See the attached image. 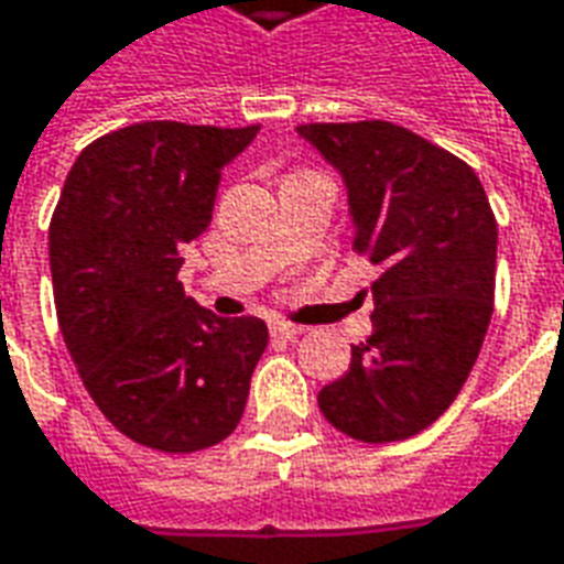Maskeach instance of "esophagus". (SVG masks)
<instances>
[{
	"label": "esophagus",
	"mask_w": 564,
	"mask_h": 564,
	"mask_svg": "<svg viewBox=\"0 0 564 564\" xmlns=\"http://www.w3.org/2000/svg\"><path fill=\"white\" fill-rule=\"evenodd\" d=\"M271 332H274V335H281V338H295V335H302V332H305V326H295V323L274 319V323H271Z\"/></svg>",
	"instance_id": "esophagus-1"
}]
</instances>
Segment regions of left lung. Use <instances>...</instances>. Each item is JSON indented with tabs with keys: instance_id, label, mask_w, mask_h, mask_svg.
Wrapping results in <instances>:
<instances>
[{
	"instance_id": "left-lung-1",
	"label": "left lung",
	"mask_w": 564,
	"mask_h": 564,
	"mask_svg": "<svg viewBox=\"0 0 564 564\" xmlns=\"http://www.w3.org/2000/svg\"><path fill=\"white\" fill-rule=\"evenodd\" d=\"M341 174L354 250L380 269L371 335L319 390L338 432L387 444L447 411L484 347L498 226L471 165L387 120L295 129Z\"/></svg>"
}]
</instances>
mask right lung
<instances>
[{"label":"right lung","mask_w":564,"mask_h":564,"mask_svg":"<svg viewBox=\"0 0 564 564\" xmlns=\"http://www.w3.org/2000/svg\"><path fill=\"white\" fill-rule=\"evenodd\" d=\"M259 127L150 120L80 150L51 220L56 317L115 429L162 453L232 435L269 344L259 317H217L177 281L208 229L223 165Z\"/></svg>","instance_id":"1"}]
</instances>
